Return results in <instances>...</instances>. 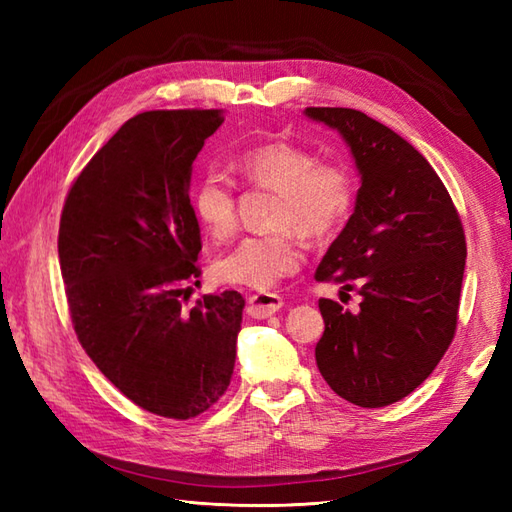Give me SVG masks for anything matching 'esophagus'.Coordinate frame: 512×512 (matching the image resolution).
Wrapping results in <instances>:
<instances>
[{
	"label": "esophagus",
	"instance_id": "1",
	"mask_svg": "<svg viewBox=\"0 0 512 512\" xmlns=\"http://www.w3.org/2000/svg\"><path fill=\"white\" fill-rule=\"evenodd\" d=\"M284 303V297L275 295V292H255L248 297V314L253 319H266L284 308Z\"/></svg>",
	"mask_w": 512,
	"mask_h": 512
}]
</instances>
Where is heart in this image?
Wrapping results in <instances>:
<instances>
[{
  "instance_id": "obj_1",
  "label": "heart",
  "mask_w": 512,
  "mask_h": 512,
  "mask_svg": "<svg viewBox=\"0 0 512 512\" xmlns=\"http://www.w3.org/2000/svg\"><path fill=\"white\" fill-rule=\"evenodd\" d=\"M235 167L250 187L273 189L270 211L275 231L246 235L215 259V277L224 284L270 290L297 273L306 257L303 235L328 237L350 215L356 184L347 167L319 162L312 149L288 140L250 147L237 156ZM193 213L217 242L237 228V189L220 171H206L191 193Z\"/></svg>"
}]
</instances>
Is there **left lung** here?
Returning <instances> with one entry per match:
<instances>
[{
  "instance_id": "obj_1",
  "label": "left lung",
  "mask_w": 512,
  "mask_h": 512,
  "mask_svg": "<svg viewBox=\"0 0 512 512\" xmlns=\"http://www.w3.org/2000/svg\"><path fill=\"white\" fill-rule=\"evenodd\" d=\"M339 129L361 171L356 206L314 279L361 295L358 310L319 299L317 365L336 394L387 407L436 369L458 328L466 237L438 173L405 138L350 107H308ZM345 295V292H343Z\"/></svg>"
}]
</instances>
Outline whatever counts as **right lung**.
<instances>
[{
  "label": "right lung",
  "mask_w": 512,
  "mask_h": 512,
  "mask_svg": "<svg viewBox=\"0 0 512 512\" xmlns=\"http://www.w3.org/2000/svg\"><path fill=\"white\" fill-rule=\"evenodd\" d=\"M220 110H151L118 129L76 176L59 224V266L79 343L123 396L189 420L231 385L244 297L204 295L191 165Z\"/></svg>",
  "instance_id": "add662e5"
}]
</instances>
